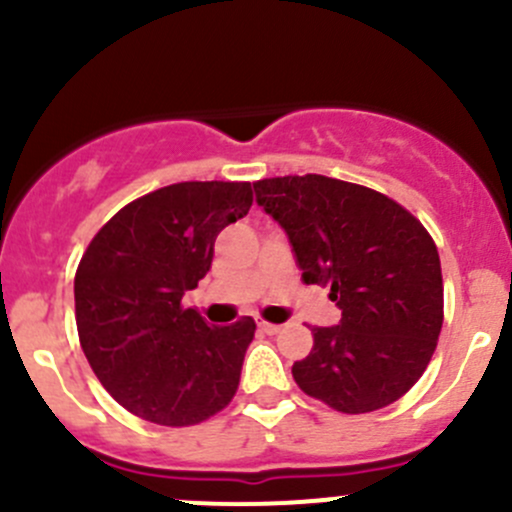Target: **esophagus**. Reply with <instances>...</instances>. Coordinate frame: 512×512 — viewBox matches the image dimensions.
I'll list each match as a JSON object with an SVG mask.
<instances>
[{
    "mask_svg": "<svg viewBox=\"0 0 512 512\" xmlns=\"http://www.w3.org/2000/svg\"><path fill=\"white\" fill-rule=\"evenodd\" d=\"M257 327H260L262 329V332H265V334H277V332H280V324H272V322H265V319H260V322H257Z\"/></svg>",
    "mask_w": 512,
    "mask_h": 512,
    "instance_id": "esophagus-1",
    "label": "esophagus"
}]
</instances>
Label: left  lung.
<instances>
[{"mask_svg":"<svg viewBox=\"0 0 512 512\" xmlns=\"http://www.w3.org/2000/svg\"><path fill=\"white\" fill-rule=\"evenodd\" d=\"M257 205L287 232L302 280L332 287L334 327H314L292 376L342 414L384 409L421 379L443 324L436 242L414 215L376 190L327 175L255 183Z\"/></svg>","mask_w":512,"mask_h":512,"instance_id":"obj_1","label":"left lung"}]
</instances>
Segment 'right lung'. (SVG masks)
<instances>
[{"label":"right lung","mask_w":512,"mask_h":512,"mask_svg":"<svg viewBox=\"0 0 512 512\" xmlns=\"http://www.w3.org/2000/svg\"><path fill=\"white\" fill-rule=\"evenodd\" d=\"M250 205V183L165 185L118 210L86 247L74 280L79 342L131 414L193 426L235 396L255 319L208 327L180 302L208 275L220 230Z\"/></svg>","instance_id":"right-lung-1"}]
</instances>
